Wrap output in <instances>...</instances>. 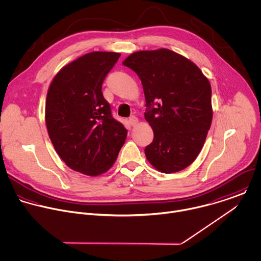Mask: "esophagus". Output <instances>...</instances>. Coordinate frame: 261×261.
<instances>
[{
  "mask_svg": "<svg viewBox=\"0 0 261 261\" xmlns=\"http://www.w3.org/2000/svg\"><path fill=\"white\" fill-rule=\"evenodd\" d=\"M138 122H139V119H138L136 116H132V117L129 118V124H130L132 126L137 125Z\"/></svg>",
  "mask_w": 261,
  "mask_h": 261,
  "instance_id": "34e87169",
  "label": "esophagus"
}]
</instances>
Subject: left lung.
Returning a JSON list of instances; mask_svg holds the SVG:
<instances>
[{
  "mask_svg": "<svg viewBox=\"0 0 261 261\" xmlns=\"http://www.w3.org/2000/svg\"><path fill=\"white\" fill-rule=\"evenodd\" d=\"M122 64L143 85L145 118L154 133L147 160L163 173L185 169L201 152L211 125L208 79L191 60L163 48L135 52Z\"/></svg>",
  "mask_w": 261,
  "mask_h": 261,
  "instance_id": "1",
  "label": "left lung"
}]
</instances>
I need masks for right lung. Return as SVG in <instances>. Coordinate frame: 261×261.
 Here are the masks:
<instances>
[{"instance_id": "right-lung-1", "label": "right lung", "mask_w": 261, "mask_h": 261, "mask_svg": "<svg viewBox=\"0 0 261 261\" xmlns=\"http://www.w3.org/2000/svg\"><path fill=\"white\" fill-rule=\"evenodd\" d=\"M120 57L115 52H91L62 67L46 100V125L61 159L89 176L109 170L127 130L112 117L102 94L107 73Z\"/></svg>"}]
</instances>
